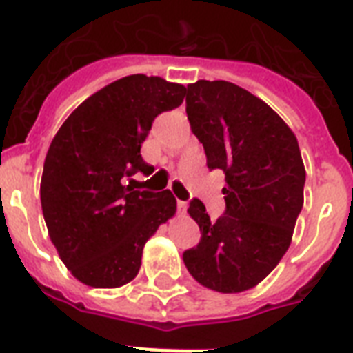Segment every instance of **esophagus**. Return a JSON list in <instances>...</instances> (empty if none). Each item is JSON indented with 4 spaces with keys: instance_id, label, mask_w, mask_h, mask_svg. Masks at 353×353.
Masks as SVG:
<instances>
[{
    "instance_id": "esophagus-1",
    "label": "esophagus",
    "mask_w": 353,
    "mask_h": 353,
    "mask_svg": "<svg viewBox=\"0 0 353 353\" xmlns=\"http://www.w3.org/2000/svg\"><path fill=\"white\" fill-rule=\"evenodd\" d=\"M186 208H188V205H186L185 201H177V214H181V216H185Z\"/></svg>"
}]
</instances>
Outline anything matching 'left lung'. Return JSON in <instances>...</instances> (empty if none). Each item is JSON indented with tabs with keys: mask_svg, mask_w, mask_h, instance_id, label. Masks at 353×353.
I'll list each match as a JSON object with an SVG mask.
<instances>
[{
	"mask_svg": "<svg viewBox=\"0 0 353 353\" xmlns=\"http://www.w3.org/2000/svg\"><path fill=\"white\" fill-rule=\"evenodd\" d=\"M186 90V116L206 165L225 174L226 210L212 221L199 199L190 203L201 241L183 261L199 285L239 294L259 285L288 250L305 201V165L296 134L263 99L230 81L199 79Z\"/></svg>",
	"mask_w": 353,
	"mask_h": 353,
	"instance_id": "left-lung-1",
	"label": "left lung"
}]
</instances>
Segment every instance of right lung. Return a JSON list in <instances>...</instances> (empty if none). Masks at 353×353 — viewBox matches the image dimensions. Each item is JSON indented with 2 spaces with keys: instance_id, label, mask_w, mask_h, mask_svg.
Wrapping results in <instances>:
<instances>
[{
  "instance_id": "1",
  "label": "right lung",
  "mask_w": 353,
  "mask_h": 353,
  "mask_svg": "<svg viewBox=\"0 0 353 353\" xmlns=\"http://www.w3.org/2000/svg\"><path fill=\"white\" fill-rule=\"evenodd\" d=\"M186 88L134 74L97 90L65 119L43 165V217L70 274L94 288H119L141 268L145 243L174 217L170 190L123 185L150 174L141 143L161 112L179 107Z\"/></svg>"
}]
</instances>
